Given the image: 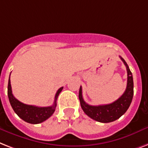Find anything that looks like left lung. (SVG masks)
I'll use <instances>...</instances> for the list:
<instances>
[{
	"label": "left lung",
	"instance_id": "obj_1",
	"mask_svg": "<svg viewBox=\"0 0 148 148\" xmlns=\"http://www.w3.org/2000/svg\"><path fill=\"white\" fill-rule=\"evenodd\" d=\"M124 64L126 67L128 80L125 91L121 97L113 103L106 105L90 106L87 104L84 100L82 96V87L80 86L79 90V99L80 106L85 113L90 118L96 120L97 122L108 123L113 122L119 119L122 115L125 113L130 106L132 101L133 94H134V83H133L132 74L128 68V64L121 56H119Z\"/></svg>",
	"mask_w": 148,
	"mask_h": 148
}]
</instances>
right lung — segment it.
<instances>
[{"mask_svg": "<svg viewBox=\"0 0 148 148\" xmlns=\"http://www.w3.org/2000/svg\"><path fill=\"white\" fill-rule=\"evenodd\" d=\"M63 87H61L58 90L57 93L55 94V101L53 105L51 106H46V107H39L36 106L26 105L24 103L20 102L14 97L12 93L11 84H10V80H8V95L9 98V101L12 108L20 119H22L23 121L30 123V124H39L41 122H43L46 119H48L50 116H52L54 112L55 111V108L57 106L58 97L59 93L62 92Z\"/></svg>", "mask_w": 148, "mask_h": 148, "instance_id": "right-lung-1", "label": "right lung"}]
</instances>
